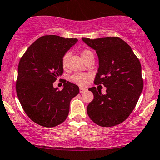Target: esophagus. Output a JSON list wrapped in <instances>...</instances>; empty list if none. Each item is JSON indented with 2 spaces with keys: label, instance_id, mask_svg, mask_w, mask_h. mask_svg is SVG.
<instances>
[{
  "label": "esophagus",
  "instance_id": "obj_1",
  "mask_svg": "<svg viewBox=\"0 0 160 160\" xmlns=\"http://www.w3.org/2000/svg\"><path fill=\"white\" fill-rule=\"evenodd\" d=\"M87 89L86 88H82V87H80V93H83L84 92H86Z\"/></svg>",
  "mask_w": 160,
  "mask_h": 160
}]
</instances>
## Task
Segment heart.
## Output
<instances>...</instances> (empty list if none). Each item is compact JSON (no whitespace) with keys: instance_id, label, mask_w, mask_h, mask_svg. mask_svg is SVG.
<instances>
[{"instance_id":"1","label":"heart","mask_w":160,"mask_h":160,"mask_svg":"<svg viewBox=\"0 0 160 160\" xmlns=\"http://www.w3.org/2000/svg\"><path fill=\"white\" fill-rule=\"evenodd\" d=\"M68 55H69V54L66 53L63 56H62V65L64 68L66 67V64H67ZM92 55H94V54H93L92 52L89 51V50H88V49L82 50L81 52V56H82V58H83L84 60L87 59L88 57H90ZM90 78H91L90 74H88L87 73H76V74H74V75H72V77H71V80H72V82H75L76 84L79 85V86H86V85L87 84V82H88V80H89Z\"/></svg>"}]
</instances>
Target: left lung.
<instances>
[{"label":"left lung","instance_id":"8db88e82","mask_svg":"<svg viewBox=\"0 0 160 160\" xmlns=\"http://www.w3.org/2000/svg\"><path fill=\"white\" fill-rule=\"evenodd\" d=\"M82 40L98 56L99 68L94 84L106 87V94L96 87L88 88L94 99L87 106L88 115L102 127L120 124L134 110L142 93L140 62L130 46L120 38Z\"/></svg>","mask_w":160,"mask_h":160}]
</instances>
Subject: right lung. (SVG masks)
<instances>
[{
  "label": "right lung",
  "instance_id": "obj_1",
  "mask_svg": "<svg viewBox=\"0 0 160 160\" xmlns=\"http://www.w3.org/2000/svg\"><path fill=\"white\" fill-rule=\"evenodd\" d=\"M78 42L76 38L45 35L36 40L20 60L16 92L27 116L37 124L51 128L66 120L72 99L79 87L70 82L58 91L53 82L63 72L62 56Z\"/></svg>",
  "mask_w": 160,
  "mask_h": 160
}]
</instances>
